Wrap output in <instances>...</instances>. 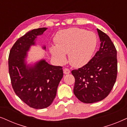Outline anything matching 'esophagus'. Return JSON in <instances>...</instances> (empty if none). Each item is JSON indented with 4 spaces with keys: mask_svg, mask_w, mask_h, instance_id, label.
Returning a JSON list of instances; mask_svg holds the SVG:
<instances>
[{
    "mask_svg": "<svg viewBox=\"0 0 127 127\" xmlns=\"http://www.w3.org/2000/svg\"><path fill=\"white\" fill-rule=\"evenodd\" d=\"M63 71H64V74H68L70 73V70L68 68H64V69Z\"/></svg>",
    "mask_w": 127,
    "mask_h": 127,
    "instance_id": "esophagus-1",
    "label": "esophagus"
}]
</instances>
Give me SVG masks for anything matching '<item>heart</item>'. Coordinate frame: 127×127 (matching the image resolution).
Wrapping results in <instances>:
<instances>
[{
  "label": "heart",
  "instance_id": "heart-1",
  "mask_svg": "<svg viewBox=\"0 0 127 127\" xmlns=\"http://www.w3.org/2000/svg\"><path fill=\"white\" fill-rule=\"evenodd\" d=\"M56 46L49 50L52 57L59 63L65 60V54L74 66L87 64L94 55L98 44L95 33L78 28H71L59 31L55 36Z\"/></svg>",
  "mask_w": 127,
  "mask_h": 127
}]
</instances>
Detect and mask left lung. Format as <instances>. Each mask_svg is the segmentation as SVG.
<instances>
[{
	"mask_svg": "<svg viewBox=\"0 0 127 127\" xmlns=\"http://www.w3.org/2000/svg\"><path fill=\"white\" fill-rule=\"evenodd\" d=\"M99 51L87 64L71 73L75 78L74 94L81 102L93 103L107 97L116 81L117 50L107 35L97 29Z\"/></svg>",
	"mask_w": 127,
	"mask_h": 127,
	"instance_id": "obj_1",
	"label": "left lung"
}]
</instances>
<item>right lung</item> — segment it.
I'll use <instances>...</instances> for the list:
<instances>
[{
	"mask_svg": "<svg viewBox=\"0 0 127 127\" xmlns=\"http://www.w3.org/2000/svg\"><path fill=\"white\" fill-rule=\"evenodd\" d=\"M46 28L28 31L16 42L10 52L8 71L14 92L30 107L45 109L52 103L57 87L63 76L62 67L55 66L42 59L27 62L28 52L36 45L37 36L43 35ZM46 50L45 45L42 46Z\"/></svg>",
	"mask_w": 127,
	"mask_h": 127,
	"instance_id": "obj_1",
	"label": "right lung"
}]
</instances>
